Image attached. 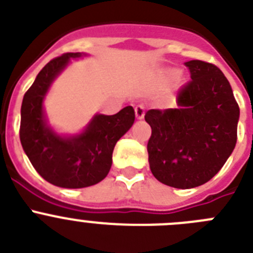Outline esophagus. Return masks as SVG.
Returning a JSON list of instances; mask_svg holds the SVG:
<instances>
[{"label":"esophagus","mask_w":253,"mask_h":253,"mask_svg":"<svg viewBox=\"0 0 253 253\" xmlns=\"http://www.w3.org/2000/svg\"><path fill=\"white\" fill-rule=\"evenodd\" d=\"M135 115L137 120H142L143 116H145V107L142 104H138L135 107Z\"/></svg>","instance_id":"obj_1"}]
</instances>
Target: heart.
<instances>
[{
    "instance_id": "heart-1",
    "label": "heart",
    "mask_w": 253,
    "mask_h": 253,
    "mask_svg": "<svg viewBox=\"0 0 253 253\" xmlns=\"http://www.w3.org/2000/svg\"><path fill=\"white\" fill-rule=\"evenodd\" d=\"M171 73H172V70H168V74H169V76L171 74Z\"/></svg>"
}]
</instances>
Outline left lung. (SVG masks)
Returning a JSON list of instances; mask_svg holds the SVG:
<instances>
[{"mask_svg": "<svg viewBox=\"0 0 253 253\" xmlns=\"http://www.w3.org/2000/svg\"><path fill=\"white\" fill-rule=\"evenodd\" d=\"M192 81L177 93L176 108L150 110L147 142L151 172L177 189L203 185L231 156L237 142L240 107L219 68L202 60L185 63Z\"/></svg>", "mask_w": 253, "mask_h": 253, "instance_id": "8db88e82", "label": "left lung"}]
</instances>
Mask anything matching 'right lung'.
I'll return each mask as SVG.
<instances>
[{"instance_id":"right-lung-1","label":"right lung","mask_w":253,"mask_h":253,"mask_svg":"<svg viewBox=\"0 0 253 253\" xmlns=\"http://www.w3.org/2000/svg\"><path fill=\"white\" fill-rule=\"evenodd\" d=\"M87 56L67 53L50 60L25 93L21 106L20 140L36 171L53 185L79 189L94 185L107 176L112 166L116 143L135 122V111L125 107L112 116H93L77 135H59L47 124L44 99L50 85L67 68L70 59Z\"/></svg>"}]
</instances>
